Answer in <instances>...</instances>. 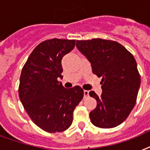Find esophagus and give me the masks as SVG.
Instances as JSON below:
<instances>
[{
    "instance_id": "1",
    "label": "esophagus",
    "mask_w": 150,
    "mask_h": 150,
    "mask_svg": "<svg viewBox=\"0 0 150 150\" xmlns=\"http://www.w3.org/2000/svg\"><path fill=\"white\" fill-rule=\"evenodd\" d=\"M84 98H86L88 95H89V91L88 90H84Z\"/></svg>"
}]
</instances>
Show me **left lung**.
I'll list each match as a JSON object with an SVG mask.
<instances>
[{
	"label": "left lung",
	"mask_w": 150,
	"mask_h": 150,
	"mask_svg": "<svg viewBox=\"0 0 150 150\" xmlns=\"http://www.w3.org/2000/svg\"><path fill=\"white\" fill-rule=\"evenodd\" d=\"M76 47L90 62L93 74L102 78L100 97L94 91L89 93L97 100V107L90 112L91 123L100 128L120 125L135 105L141 83L134 57L111 40H80Z\"/></svg>",
	"instance_id": "obj_1"
}]
</instances>
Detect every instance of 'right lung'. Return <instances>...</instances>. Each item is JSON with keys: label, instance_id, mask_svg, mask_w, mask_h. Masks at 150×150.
<instances>
[{"label": "right lung", "instance_id": "add662e5", "mask_svg": "<svg viewBox=\"0 0 150 150\" xmlns=\"http://www.w3.org/2000/svg\"><path fill=\"white\" fill-rule=\"evenodd\" d=\"M75 40L53 38L37 45L21 71L19 96L30 118L50 133L67 130L72 123L73 112L84 95L75 86L66 89L62 79L61 60L74 49Z\"/></svg>", "mask_w": 150, "mask_h": 150}]
</instances>
